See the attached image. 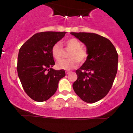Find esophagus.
I'll list each match as a JSON object with an SVG mask.
<instances>
[{"label": "esophagus", "mask_w": 133, "mask_h": 133, "mask_svg": "<svg viewBox=\"0 0 133 133\" xmlns=\"http://www.w3.org/2000/svg\"><path fill=\"white\" fill-rule=\"evenodd\" d=\"M70 73H71V72H70V71H65V74H70Z\"/></svg>", "instance_id": "esophagus-1"}]
</instances>
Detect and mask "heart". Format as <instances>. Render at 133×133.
<instances>
[{
	"instance_id": "b5f03b06",
	"label": "heart",
	"mask_w": 133,
	"mask_h": 133,
	"mask_svg": "<svg viewBox=\"0 0 133 133\" xmlns=\"http://www.w3.org/2000/svg\"><path fill=\"white\" fill-rule=\"evenodd\" d=\"M65 48L71 50L69 52V59L62 60L57 64L58 68L70 70L78 65L79 62L83 63L88 57V53L85 49L82 47L81 42L76 38H70L64 42ZM52 56L56 61H60L63 54V48L60 42L54 44L51 50Z\"/></svg>"
}]
</instances>
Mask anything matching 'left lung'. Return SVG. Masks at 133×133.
Returning <instances> with one entry per match:
<instances>
[{"instance_id": "obj_1", "label": "left lung", "mask_w": 133, "mask_h": 133, "mask_svg": "<svg viewBox=\"0 0 133 133\" xmlns=\"http://www.w3.org/2000/svg\"><path fill=\"white\" fill-rule=\"evenodd\" d=\"M86 45L88 57L76 73L72 87L86 103H94L104 97L112 88L117 71L118 54L107 38L94 33L71 32Z\"/></svg>"}]
</instances>
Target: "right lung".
Listing matches in <instances>:
<instances>
[{
  "label": "right lung",
  "instance_id": "add662e5",
  "mask_svg": "<svg viewBox=\"0 0 133 133\" xmlns=\"http://www.w3.org/2000/svg\"><path fill=\"white\" fill-rule=\"evenodd\" d=\"M66 32H42L35 34L20 48L17 59L18 76L23 89L32 99L43 102L56 92L59 80L65 76L57 71L52 47Z\"/></svg>",
  "mask_w": 133,
  "mask_h": 133
}]
</instances>
